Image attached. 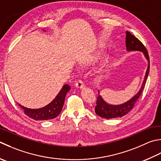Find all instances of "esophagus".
<instances>
[{"instance_id":"1","label":"esophagus","mask_w":161,"mask_h":161,"mask_svg":"<svg viewBox=\"0 0 161 161\" xmlns=\"http://www.w3.org/2000/svg\"><path fill=\"white\" fill-rule=\"evenodd\" d=\"M75 86L78 88V89H83L84 87V84L82 81L79 80L76 81V83H75Z\"/></svg>"}]
</instances>
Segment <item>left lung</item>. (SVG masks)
Listing matches in <instances>:
<instances>
[{"mask_svg": "<svg viewBox=\"0 0 161 161\" xmlns=\"http://www.w3.org/2000/svg\"><path fill=\"white\" fill-rule=\"evenodd\" d=\"M126 36H125V47L128 52H141L144 53V57H145L148 61V67L147 69L145 76H144L143 82L142 84V86L139 91L137 94L132 97L131 99L128 100L121 105H111L106 103L103 100L102 96L100 95V91H98V96L97 98L96 106L95 108V112L96 114L100 116V117L105 118L107 119L122 117L124 115L127 114L133 108L134 105L137 100L139 98L142 92L144 89V87L145 86V83L147 79L149 72V53L147 52L146 47L138 40L136 37H135L133 35H132L130 32L126 31Z\"/></svg>", "mask_w": 161, "mask_h": 161, "instance_id": "obj_1", "label": "left lung"}]
</instances>
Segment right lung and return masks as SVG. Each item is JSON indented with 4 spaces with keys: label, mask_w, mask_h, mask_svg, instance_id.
Returning a JSON list of instances; mask_svg holds the SVG:
<instances>
[{
    "label": "right lung",
    "mask_w": 161,
    "mask_h": 161,
    "mask_svg": "<svg viewBox=\"0 0 161 161\" xmlns=\"http://www.w3.org/2000/svg\"><path fill=\"white\" fill-rule=\"evenodd\" d=\"M70 90V87L68 84L64 85V86L62 87V89L55 98L48 105L42 108L30 109L25 108L19 103L18 105L24 110L25 114L27 115L28 117L34 119V120L43 121L53 119L58 116L61 113L64 105L65 96Z\"/></svg>",
    "instance_id": "right-lung-1"
}]
</instances>
